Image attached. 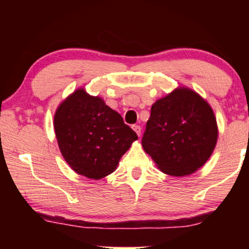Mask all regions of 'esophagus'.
<instances>
[{
  "mask_svg": "<svg viewBox=\"0 0 249 249\" xmlns=\"http://www.w3.org/2000/svg\"><path fill=\"white\" fill-rule=\"evenodd\" d=\"M132 129H134V131L136 132V134H137V136L139 137V136H141V134H142V128L139 127V125H132Z\"/></svg>",
  "mask_w": 249,
  "mask_h": 249,
  "instance_id": "34e87169",
  "label": "esophagus"
}]
</instances>
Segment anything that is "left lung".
<instances>
[{
    "label": "left lung",
    "instance_id": "obj_1",
    "mask_svg": "<svg viewBox=\"0 0 249 249\" xmlns=\"http://www.w3.org/2000/svg\"><path fill=\"white\" fill-rule=\"evenodd\" d=\"M217 124L210 104L196 91L179 87L152 105L142 144L166 175H192L215 148Z\"/></svg>",
    "mask_w": 249,
    "mask_h": 249
}]
</instances>
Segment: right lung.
<instances>
[{
  "label": "right lung",
  "instance_id": "obj_1",
  "mask_svg": "<svg viewBox=\"0 0 249 249\" xmlns=\"http://www.w3.org/2000/svg\"><path fill=\"white\" fill-rule=\"evenodd\" d=\"M54 130L61 154L70 168L95 180L113 172L121 156L138 139L118 112L84 88L59 105Z\"/></svg>",
  "mask_w": 249,
  "mask_h": 249
}]
</instances>
